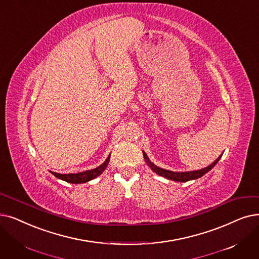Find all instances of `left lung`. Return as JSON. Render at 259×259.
Wrapping results in <instances>:
<instances>
[{"instance_id":"1","label":"left lung","mask_w":259,"mask_h":259,"mask_svg":"<svg viewBox=\"0 0 259 259\" xmlns=\"http://www.w3.org/2000/svg\"><path fill=\"white\" fill-rule=\"evenodd\" d=\"M143 155H144V159H145V162L147 163V165L151 168V170H153L156 175H159L161 177H164L168 180H172V181H177V182H187V181H190V180H196V179H199L201 178L202 176H204L205 174H207L211 168L215 166L219 160L221 159V155L218 156V159H216L215 162H212L210 165H208L207 167L205 168H202V169H199V170H193V171H185V172H179V171H171V170H167V169H164V168H161V167H157L156 165H154L150 160L149 157L147 156V154L145 153V151H143Z\"/></svg>"}]
</instances>
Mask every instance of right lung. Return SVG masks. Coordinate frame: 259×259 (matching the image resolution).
<instances>
[{"instance_id": "obj_1", "label": "right lung", "mask_w": 259, "mask_h": 259, "mask_svg": "<svg viewBox=\"0 0 259 259\" xmlns=\"http://www.w3.org/2000/svg\"><path fill=\"white\" fill-rule=\"evenodd\" d=\"M110 155H108L107 160L102 164L99 165L98 167L94 168V169H90V170H85L82 172H77V174H57V172H52L56 178H58L60 180H63V181L67 182V183H72V184H80V183H85L91 181V180L97 178L98 176L102 175L105 169L107 168L109 161H110Z\"/></svg>"}]
</instances>
